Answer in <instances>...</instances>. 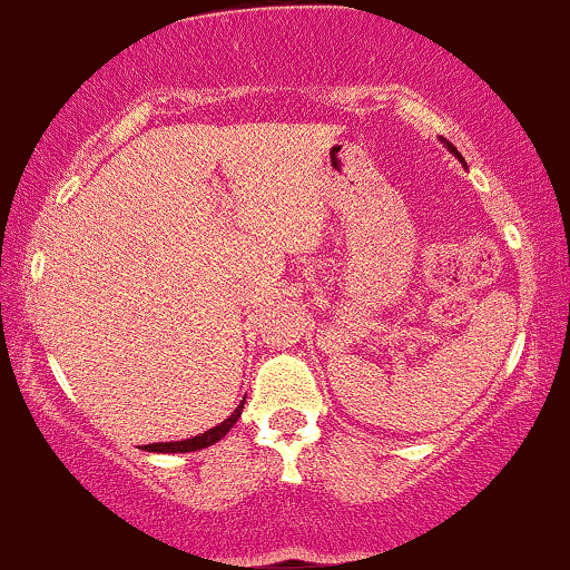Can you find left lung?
Listing matches in <instances>:
<instances>
[{
	"mask_svg": "<svg viewBox=\"0 0 570 570\" xmlns=\"http://www.w3.org/2000/svg\"><path fill=\"white\" fill-rule=\"evenodd\" d=\"M443 144H445V146H448V151H451V154H456V157H459V159H461V154H459V151H456V146H453V144H448V140H443Z\"/></svg>",
	"mask_w": 570,
	"mask_h": 570,
	"instance_id": "left-lung-1",
	"label": "left lung"
}]
</instances>
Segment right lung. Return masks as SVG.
Segmentation results:
<instances>
[{"label":"right lung","instance_id":"1","mask_svg":"<svg viewBox=\"0 0 570 570\" xmlns=\"http://www.w3.org/2000/svg\"><path fill=\"white\" fill-rule=\"evenodd\" d=\"M243 405H245V400L237 407H234V413H232L229 419H224L218 426H213V430L197 434V438L178 440V443H151V445H144V451H151V453H191V451H203V448L218 443V440L224 438V434L229 432L234 424H237V419L243 416Z\"/></svg>","mask_w":570,"mask_h":570}]
</instances>
